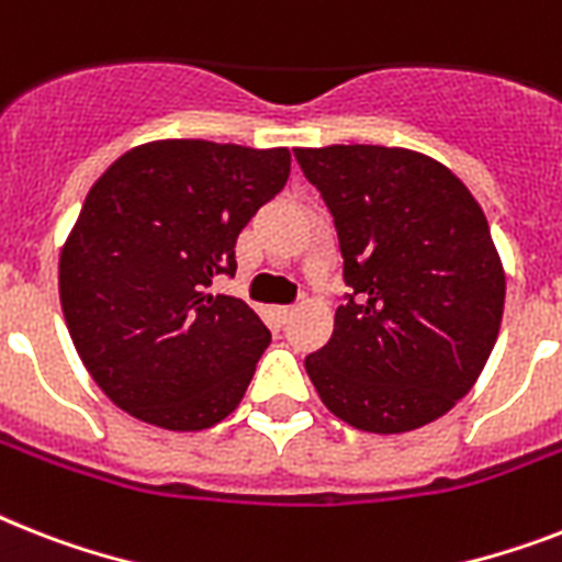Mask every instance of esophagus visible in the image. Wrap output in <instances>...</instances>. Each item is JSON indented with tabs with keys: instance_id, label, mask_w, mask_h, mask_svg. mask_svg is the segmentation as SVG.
<instances>
[{
	"instance_id": "34e87169",
	"label": "esophagus",
	"mask_w": 562,
	"mask_h": 562,
	"mask_svg": "<svg viewBox=\"0 0 562 562\" xmlns=\"http://www.w3.org/2000/svg\"><path fill=\"white\" fill-rule=\"evenodd\" d=\"M294 312H296L294 305H273V308H271L273 321L280 323V326H282V323H289L291 317H294Z\"/></svg>"
}]
</instances>
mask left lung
Masks as SVG:
<instances>
[{"label":"left lung","mask_w":562,"mask_h":562,"mask_svg":"<svg viewBox=\"0 0 562 562\" xmlns=\"http://www.w3.org/2000/svg\"><path fill=\"white\" fill-rule=\"evenodd\" d=\"M294 155L335 216L352 289L305 372L355 430H418L473 390L499 337L505 268L485 213L462 178L415 149Z\"/></svg>","instance_id":"1"}]
</instances>
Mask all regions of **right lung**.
Masks as SVG:
<instances>
[{"label": "right lung", "instance_id": "add662e5", "mask_svg": "<svg viewBox=\"0 0 562 562\" xmlns=\"http://www.w3.org/2000/svg\"><path fill=\"white\" fill-rule=\"evenodd\" d=\"M291 172L285 147L149 140L91 184L59 250V305L106 398L193 432L239 407L271 331L245 300L210 294L236 236Z\"/></svg>", "mask_w": 562, "mask_h": 562}]
</instances>
